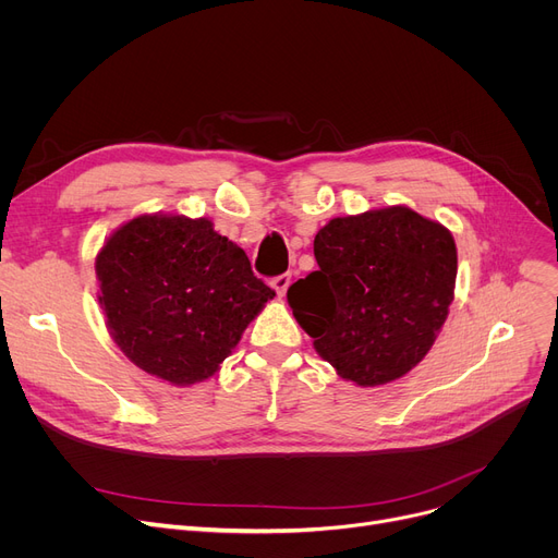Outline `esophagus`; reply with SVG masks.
Returning a JSON list of instances; mask_svg holds the SVG:
<instances>
[{"mask_svg": "<svg viewBox=\"0 0 558 558\" xmlns=\"http://www.w3.org/2000/svg\"><path fill=\"white\" fill-rule=\"evenodd\" d=\"M291 284V276L289 274H282V276H278V278H274L271 280V287L276 289V294L282 299L284 294H287V287Z\"/></svg>", "mask_w": 558, "mask_h": 558, "instance_id": "obj_1", "label": "esophagus"}]
</instances>
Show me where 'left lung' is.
Wrapping results in <instances>:
<instances>
[{"instance_id":"left-lung-1","label":"left lung","mask_w":558,"mask_h":558,"mask_svg":"<svg viewBox=\"0 0 558 558\" xmlns=\"http://www.w3.org/2000/svg\"><path fill=\"white\" fill-rule=\"evenodd\" d=\"M318 271L287 303L320 360L357 387L389 385L429 353L457 282L452 232L407 205L335 217L314 238Z\"/></svg>"}]
</instances>
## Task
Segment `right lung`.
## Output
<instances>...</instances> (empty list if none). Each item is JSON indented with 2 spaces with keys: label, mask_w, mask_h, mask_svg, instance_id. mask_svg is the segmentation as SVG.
<instances>
[{
  "label": "right lung",
  "mask_w": 558,
  "mask_h": 558,
  "mask_svg": "<svg viewBox=\"0 0 558 558\" xmlns=\"http://www.w3.org/2000/svg\"><path fill=\"white\" fill-rule=\"evenodd\" d=\"M95 271L117 348L173 387L210 379L276 296L205 217L137 215L108 234Z\"/></svg>",
  "instance_id": "add662e5"
}]
</instances>
